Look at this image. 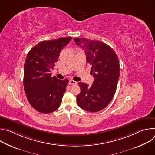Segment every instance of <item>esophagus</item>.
I'll return each instance as SVG.
<instances>
[{
    "label": "esophagus",
    "mask_w": 155,
    "mask_h": 155,
    "mask_svg": "<svg viewBox=\"0 0 155 155\" xmlns=\"http://www.w3.org/2000/svg\"><path fill=\"white\" fill-rule=\"evenodd\" d=\"M70 84H77V81H74V80H71L70 81H69V83Z\"/></svg>",
    "instance_id": "34e87169"
}]
</instances>
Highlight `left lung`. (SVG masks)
Here are the masks:
<instances>
[{"instance_id": "left-lung-1", "label": "left lung", "mask_w": 155, "mask_h": 155, "mask_svg": "<svg viewBox=\"0 0 155 155\" xmlns=\"http://www.w3.org/2000/svg\"><path fill=\"white\" fill-rule=\"evenodd\" d=\"M74 40L84 51L94 78L91 86L78 83L81 91L76 96L77 104L87 112H99L112 101L117 90L120 74L118 56L112 48L99 40L78 37Z\"/></svg>"}]
</instances>
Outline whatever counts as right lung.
Segmentation results:
<instances>
[{
  "mask_svg": "<svg viewBox=\"0 0 155 155\" xmlns=\"http://www.w3.org/2000/svg\"><path fill=\"white\" fill-rule=\"evenodd\" d=\"M72 37L43 40L27 54L24 65V89L31 106L42 114H50L60 107L69 80L51 77L62 50Z\"/></svg>",
  "mask_w": 155,
  "mask_h": 155,
  "instance_id": "obj_1",
  "label": "right lung"
}]
</instances>
